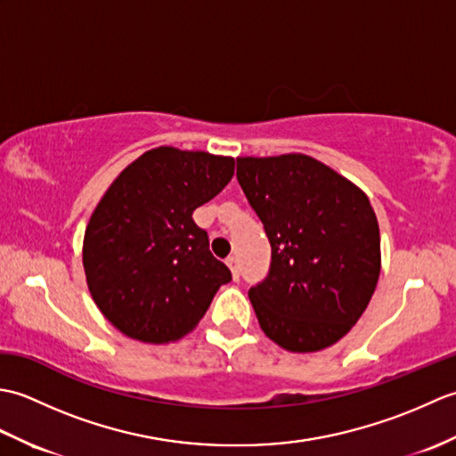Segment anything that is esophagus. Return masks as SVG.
Returning <instances> with one entry per match:
<instances>
[{"instance_id":"esophagus-1","label":"esophagus","mask_w":456,"mask_h":456,"mask_svg":"<svg viewBox=\"0 0 456 456\" xmlns=\"http://www.w3.org/2000/svg\"><path fill=\"white\" fill-rule=\"evenodd\" d=\"M227 266L231 268V273H233V278H235V280H239V276H240L239 258H237V256H229V258H227Z\"/></svg>"}]
</instances>
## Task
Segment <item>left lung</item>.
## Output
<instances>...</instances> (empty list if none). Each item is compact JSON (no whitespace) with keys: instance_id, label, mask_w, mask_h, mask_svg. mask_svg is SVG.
<instances>
[{"instance_id":"8db88e82","label":"left lung","mask_w":456,"mask_h":456,"mask_svg":"<svg viewBox=\"0 0 456 456\" xmlns=\"http://www.w3.org/2000/svg\"><path fill=\"white\" fill-rule=\"evenodd\" d=\"M237 180L263 221L268 274L248 289L266 337L314 353L345 337L380 276V231L354 183L305 154L237 159Z\"/></svg>"}]
</instances>
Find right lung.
Here are the masks:
<instances>
[{
	"mask_svg": "<svg viewBox=\"0 0 456 456\" xmlns=\"http://www.w3.org/2000/svg\"><path fill=\"white\" fill-rule=\"evenodd\" d=\"M233 172L229 157L159 147L105 191L84 235V270L95 305L121 333L144 343L176 341L231 282L191 213Z\"/></svg>",
	"mask_w": 456,
	"mask_h": 456,
	"instance_id": "obj_1",
	"label": "right lung"
}]
</instances>
